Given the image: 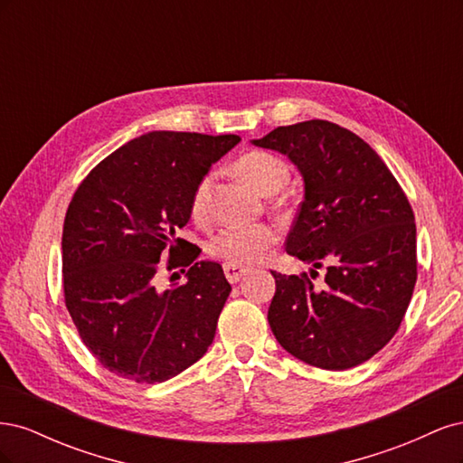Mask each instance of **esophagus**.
I'll use <instances>...</instances> for the list:
<instances>
[{
  "label": "esophagus",
  "mask_w": 463,
  "mask_h": 463,
  "mask_svg": "<svg viewBox=\"0 0 463 463\" xmlns=\"http://www.w3.org/2000/svg\"><path fill=\"white\" fill-rule=\"evenodd\" d=\"M247 269H241V266H233V264H223V274H226L230 284H237L240 279L247 274Z\"/></svg>",
  "instance_id": "esophagus-1"
}]
</instances>
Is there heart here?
<instances>
[{"label": "heart", "instance_id": "heart-1", "mask_svg": "<svg viewBox=\"0 0 463 463\" xmlns=\"http://www.w3.org/2000/svg\"><path fill=\"white\" fill-rule=\"evenodd\" d=\"M233 170L257 187L262 194H274L286 185L288 165L274 154L266 150L245 152L233 164ZM214 174L201 177L191 194V216L194 220H206L210 214V199L214 189ZM278 233L272 226L257 223V226H228L220 230L208 241L206 250L214 259L233 266H250L264 259V255L276 245Z\"/></svg>", "mask_w": 463, "mask_h": 463}]
</instances>
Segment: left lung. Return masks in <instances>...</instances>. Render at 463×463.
I'll return each mask as SVG.
<instances>
[{
    "instance_id": "8db88e82",
    "label": "left lung",
    "mask_w": 463,
    "mask_h": 463,
    "mask_svg": "<svg viewBox=\"0 0 463 463\" xmlns=\"http://www.w3.org/2000/svg\"><path fill=\"white\" fill-rule=\"evenodd\" d=\"M253 143L286 154L305 181L286 250L313 270L272 272L276 340L318 369L361 365L394 338L413 296L411 204L383 158L332 121L278 128ZM318 268L327 270L322 288L312 282Z\"/></svg>"
}]
</instances>
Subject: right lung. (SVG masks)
I'll list each match as a JSON object with an SVG mask.
<instances>
[{
	"label": "right lung",
	"instance_id": "right-lung-1",
	"mask_svg": "<svg viewBox=\"0 0 463 463\" xmlns=\"http://www.w3.org/2000/svg\"><path fill=\"white\" fill-rule=\"evenodd\" d=\"M237 143V135L154 131L111 152L73 193L63 299L82 344L109 373L164 383L213 344L232 286L218 262H197L201 249L175 235L189 222L193 189ZM162 268H187L188 282L160 292Z\"/></svg>",
	"mask_w": 463,
	"mask_h": 463
}]
</instances>
